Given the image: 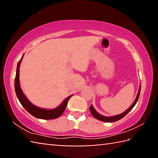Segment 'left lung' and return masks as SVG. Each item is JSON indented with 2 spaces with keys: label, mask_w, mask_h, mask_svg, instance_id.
<instances>
[{
  "label": "left lung",
  "mask_w": 158,
  "mask_h": 158,
  "mask_svg": "<svg viewBox=\"0 0 158 158\" xmlns=\"http://www.w3.org/2000/svg\"><path fill=\"white\" fill-rule=\"evenodd\" d=\"M140 91H141V84L139 85V89L138 90V93H137V97H136V99L134 101V102L132 103V105H131L129 108H128L126 111H125L122 114H120L118 115H116V116H103V115H101L98 113V112L95 110L93 107V105H91L90 106V113L92 114V115L93 116V117L95 118H97L98 120H100L101 121H104V122H106V123H113V122H116L117 121H118V120L121 119L123 118L125 115H126L127 113H129V112L132 110V108L134 106H135L136 103L138 101V99L139 98V95H140Z\"/></svg>",
  "instance_id": "8db88e82"
}]
</instances>
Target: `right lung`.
<instances>
[{"label":"right lung","mask_w":158,"mask_h":158,"mask_svg":"<svg viewBox=\"0 0 158 158\" xmlns=\"http://www.w3.org/2000/svg\"><path fill=\"white\" fill-rule=\"evenodd\" d=\"M23 55L22 56V57H21L20 60L17 63V72H16V77L15 79V89L16 95H17L19 100L20 103L21 104V105L24 107V109L29 114L33 115L34 117L37 118L50 120L58 118L60 116H61V114H62L64 111H65L67 105H68V102L69 100V99L73 96V95L68 96V98L63 101V102L61 103L59 106H58L57 107L52 109L40 108L39 107V106L34 105L33 104L31 103V102L29 101L28 99L26 98V96L24 95V93H23L20 86L19 68L21 60L23 59Z\"/></svg>","instance_id":"right-lung-1"}]
</instances>
